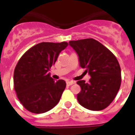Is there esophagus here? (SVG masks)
Wrapping results in <instances>:
<instances>
[{
  "instance_id": "esophagus-1",
  "label": "esophagus",
  "mask_w": 135,
  "mask_h": 135,
  "mask_svg": "<svg viewBox=\"0 0 135 135\" xmlns=\"http://www.w3.org/2000/svg\"><path fill=\"white\" fill-rule=\"evenodd\" d=\"M74 84H75V82H74V81H68V82H66V85L67 86H70V85H72Z\"/></svg>"
}]
</instances>
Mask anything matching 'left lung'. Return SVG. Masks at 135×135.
Returning <instances> with one entry per match:
<instances>
[{"instance_id":"left-lung-1","label":"left lung","mask_w":135,"mask_h":135,"mask_svg":"<svg viewBox=\"0 0 135 135\" xmlns=\"http://www.w3.org/2000/svg\"><path fill=\"white\" fill-rule=\"evenodd\" d=\"M69 43L79 56L80 66L91 76L88 83L85 80L76 82L81 88L77 100L89 110H103L115 98L121 85V68L116 56L93 38Z\"/></svg>"}]
</instances>
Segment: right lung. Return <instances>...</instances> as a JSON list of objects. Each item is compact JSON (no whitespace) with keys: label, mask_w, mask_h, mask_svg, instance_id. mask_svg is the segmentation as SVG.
<instances>
[{"label":"right lung","mask_w":135,"mask_h":135,"mask_svg":"<svg viewBox=\"0 0 135 135\" xmlns=\"http://www.w3.org/2000/svg\"><path fill=\"white\" fill-rule=\"evenodd\" d=\"M67 45L66 42H40L19 59L14 69L13 86L19 101L29 111L42 113L58 104L66 82L54 81L47 71Z\"/></svg>","instance_id":"obj_1"}]
</instances>
